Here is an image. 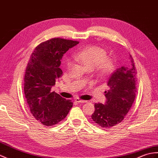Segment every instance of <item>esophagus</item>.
Instances as JSON below:
<instances>
[{
    "label": "esophagus",
    "instance_id": "esophagus-1",
    "mask_svg": "<svg viewBox=\"0 0 158 158\" xmlns=\"http://www.w3.org/2000/svg\"><path fill=\"white\" fill-rule=\"evenodd\" d=\"M75 102H78V103H86V102H87V101L80 100V99H79V98H77L75 100Z\"/></svg>",
    "mask_w": 158,
    "mask_h": 158
}]
</instances>
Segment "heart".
Masks as SVG:
<instances>
[{
    "instance_id": "1",
    "label": "heart",
    "mask_w": 158,
    "mask_h": 158,
    "mask_svg": "<svg viewBox=\"0 0 158 158\" xmlns=\"http://www.w3.org/2000/svg\"><path fill=\"white\" fill-rule=\"evenodd\" d=\"M75 59L80 61L87 69L96 68L102 74H108L114 68V62L112 58L106 56V50L98 46H89L76 52ZM67 65H71V61L69 60Z\"/></svg>"
}]
</instances>
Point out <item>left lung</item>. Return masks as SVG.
Listing matches in <instances>:
<instances>
[{"instance_id": "left-lung-1", "label": "left lung", "mask_w": 158, "mask_h": 158, "mask_svg": "<svg viewBox=\"0 0 158 158\" xmlns=\"http://www.w3.org/2000/svg\"><path fill=\"white\" fill-rule=\"evenodd\" d=\"M130 64L117 69L108 78L104 104L96 103L91 115L99 126L110 128L122 122L134 102L137 92V71L129 55Z\"/></svg>"}]
</instances>
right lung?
I'll return each mask as SVG.
<instances>
[{
    "mask_svg": "<svg viewBox=\"0 0 158 158\" xmlns=\"http://www.w3.org/2000/svg\"><path fill=\"white\" fill-rule=\"evenodd\" d=\"M79 42L52 38L40 44L31 55L24 77V93L31 114L45 126H53L67 116L71 100L51 91L62 74L60 60Z\"/></svg>",
    "mask_w": 158,
    "mask_h": 158,
    "instance_id": "obj_1",
    "label": "right lung"
}]
</instances>
